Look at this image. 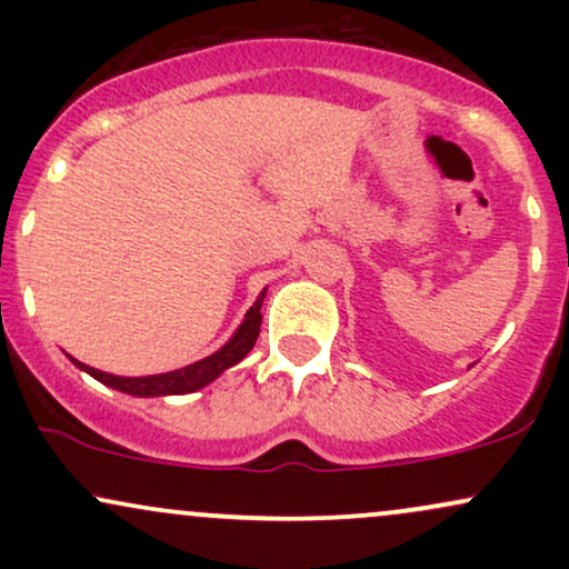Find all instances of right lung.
<instances>
[{"mask_svg": "<svg viewBox=\"0 0 569 569\" xmlns=\"http://www.w3.org/2000/svg\"><path fill=\"white\" fill-rule=\"evenodd\" d=\"M262 302H264V291L259 293L257 302H253L251 310L246 312V321L240 323V329L234 331V337L224 345V348L213 352V356L202 358V361H198V363H189V367H184V369L168 371V375L114 377V375H107V371L84 367V363L74 361V358H71V361H74L80 369L88 371L90 377H96L98 382L109 385V388L122 390V393H130V396H181V393H192V390H198V388H202V385L213 382L221 375V371L234 367V363L243 361V358L248 356V350H251L253 342H257L259 329H262V312H259V310H262Z\"/></svg>", "mask_w": 569, "mask_h": 569, "instance_id": "1", "label": "right lung"}]
</instances>
